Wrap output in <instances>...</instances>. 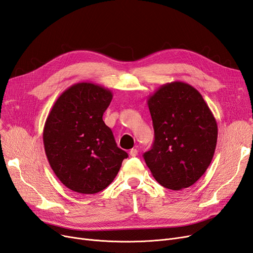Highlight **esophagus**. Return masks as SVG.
I'll return each instance as SVG.
<instances>
[{
  "label": "esophagus",
  "instance_id": "34e87169",
  "mask_svg": "<svg viewBox=\"0 0 253 253\" xmlns=\"http://www.w3.org/2000/svg\"><path fill=\"white\" fill-rule=\"evenodd\" d=\"M138 155V151H137V149H132L129 151V156H132V157H136Z\"/></svg>",
  "mask_w": 253,
  "mask_h": 253
}]
</instances>
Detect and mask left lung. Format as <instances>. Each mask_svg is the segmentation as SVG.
Returning a JSON list of instances; mask_svg holds the SVG:
<instances>
[{
  "mask_svg": "<svg viewBox=\"0 0 253 253\" xmlns=\"http://www.w3.org/2000/svg\"><path fill=\"white\" fill-rule=\"evenodd\" d=\"M155 141L143 154L153 177L165 188H187L201 178L213 158L215 118L202 95L183 82L161 85L147 98Z\"/></svg>",
  "mask_w": 253,
  "mask_h": 253,
  "instance_id": "left-lung-1",
  "label": "left lung"
}]
</instances>
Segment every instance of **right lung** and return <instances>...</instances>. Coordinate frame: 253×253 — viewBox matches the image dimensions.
I'll return each instance as SVG.
<instances>
[{
  "instance_id": "1",
  "label": "right lung",
  "mask_w": 253,
  "mask_h": 253,
  "mask_svg": "<svg viewBox=\"0 0 253 253\" xmlns=\"http://www.w3.org/2000/svg\"><path fill=\"white\" fill-rule=\"evenodd\" d=\"M112 98L107 88L78 83L60 94L46 119L47 159L59 181L75 193L93 195L108 187L127 158L102 120Z\"/></svg>"
}]
</instances>
